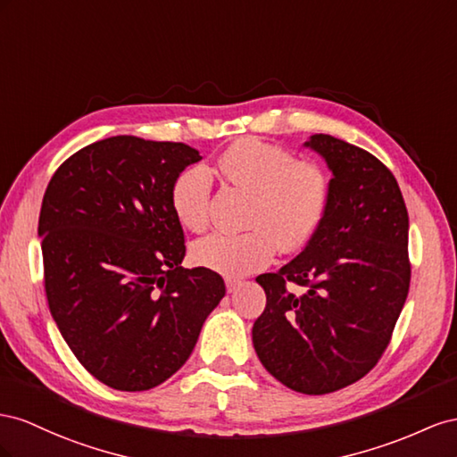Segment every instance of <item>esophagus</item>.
Segmentation results:
<instances>
[{
    "label": "esophagus",
    "mask_w": 457,
    "mask_h": 457,
    "mask_svg": "<svg viewBox=\"0 0 457 457\" xmlns=\"http://www.w3.org/2000/svg\"><path fill=\"white\" fill-rule=\"evenodd\" d=\"M239 285H241V279H237V278H226V289H228V293L236 291Z\"/></svg>",
    "instance_id": "obj_1"
}]
</instances>
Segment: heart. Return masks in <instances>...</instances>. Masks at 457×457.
<instances>
[{
    "instance_id": "1",
    "label": "heart",
    "mask_w": 457,
    "mask_h": 457,
    "mask_svg": "<svg viewBox=\"0 0 457 457\" xmlns=\"http://www.w3.org/2000/svg\"><path fill=\"white\" fill-rule=\"evenodd\" d=\"M220 174L253 193L241 233L214 231L193 245L195 262L224 276H246L271 262L278 246L301 251L323 224L331 201V181L318 162L296 161L279 145L245 137L218 156ZM212 174L203 164L181 170L170 191L179 224L201 231L208 224Z\"/></svg>"
}]
</instances>
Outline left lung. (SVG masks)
Masks as SVG:
<instances>
[{"mask_svg":"<svg viewBox=\"0 0 457 457\" xmlns=\"http://www.w3.org/2000/svg\"><path fill=\"white\" fill-rule=\"evenodd\" d=\"M304 145L333 172L329 208L301 254L256 278L266 308L253 345L279 383L328 395L368 375L390 343L410 291V220L377 156L328 134Z\"/></svg>","mask_w":457,"mask_h":457,"instance_id":"1","label":"left lung"}]
</instances>
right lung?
Segmentation results:
<instances>
[{
    "mask_svg": "<svg viewBox=\"0 0 457 457\" xmlns=\"http://www.w3.org/2000/svg\"><path fill=\"white\" fill-rule=\"evenodd\" d=\"M203 156L186 143L114 136L64 161L46 189L47 304L76 360L116 390H149L191 356L226 295L220 273L181 268L176 176Z\"/></svg>",
    "mask_w": 457,
    "mask_h": 457,
    "instance_id": "obj_1",
    "label": "right lung"
}]
</instances>
